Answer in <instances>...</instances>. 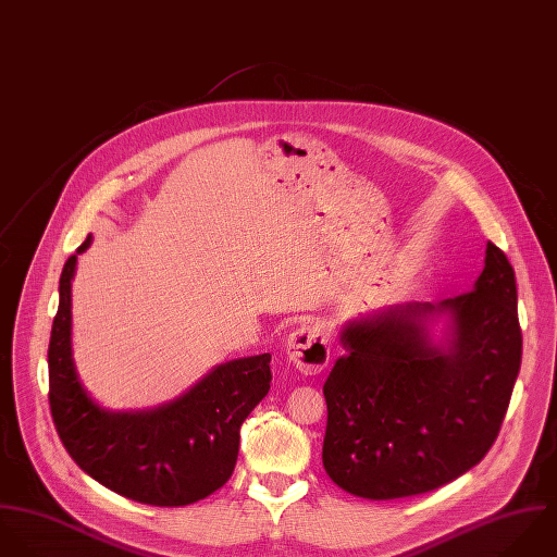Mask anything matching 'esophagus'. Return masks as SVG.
I'll return each instance as SVG.
<instances>
[{"instance_id": "obj_1", "label": "esophagus", "mask_w": 557, "mask_h": 557, "mask_svg": "<svg viewBox=\"0 0 557 557\" xmlns=\"http://www.w3.org/2000/svg\"><path fill=\"white\" fill-rule=\"evenodd\" d=\"M330 335L321 325H304L286 339V355L304 374H321L330 363Z\"/></svg>"}]
</instances>
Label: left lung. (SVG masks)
I'll return each mask as SVG.
<instances>
[{
	"mask_svg": "<svg viewBox=\"0 0 557 557\" xmlns=\"http://www.w3.org/2000/svg\"><path fill=\"white\" fill-rule=\"evenodd\" d=\"M323 465L366 499L440 488L495 442L521 368L515 269L486 243L465 295L374 310L339 330Z\"/></svg>",
	"mask_w": 557,
	"mask_h": 557,
	"instance_id": "obj_1",
	"label": "left lung"
}]
</instances>
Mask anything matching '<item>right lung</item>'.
<instances>
[{
  "label": "right lung",
  "mask_w": 557,
  "mask_h": 557,
  "mask_svg": "<svg viewBox=\"0 0 557 557\" xmlns=\"http://www.w3.org/2000/svg\"><path fill=\"white\" fill-rule=\"evenodd\" d=\"M60 275V304L49 339V405L73 460L113 493L150 506H187L222 488L234 471L240 424L271 387V355L211 368L178 398L152 409L113 411L84 387L73 357V277Z\"/></svg>",
  "instance_id": "add662e5"
}]
</instances>
